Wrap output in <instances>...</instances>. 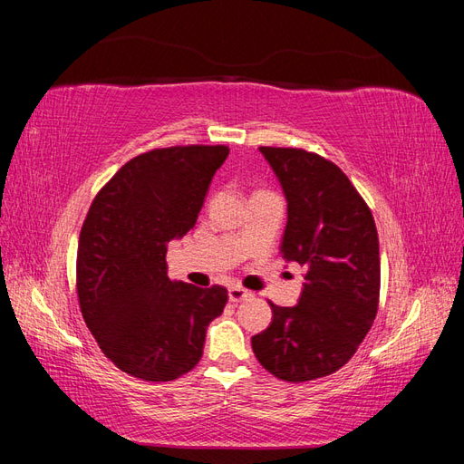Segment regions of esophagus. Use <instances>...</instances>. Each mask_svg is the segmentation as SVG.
<instances>
[{"mask_svg":"<svg viewBox=\"0 0 464 464\" xmlns=\"http://www.w3.org/2000/svg\"><path fill=\"white\" fill-rule=\"evenodd\" d=\"M249 296H251V292L246 290V288H242V286H230V288H228V300L234 302V304L242 302V300H247Z\"/></svg>","mask_w":464,"mask_h":464,"instance_id":"obj_1","label":"esophagus"}]
</instances>
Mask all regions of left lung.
Returning a JSON list of instances; mask_svg holds the SVG:
<instances>
[{"mask_svg": "<svg viewBox=\"0 0 464 464\" xmlns=\"http://www.w3.org/2000/svg\"><path fill=\"white\" fill-rule=\"evenodd\" d=\"M259 152L288 203L280 251L307 271L298 304H271V325L251 336V348L275 377L312 382L343 368L373 325L382 280L375 222L336 164L302 149Z\"/></svg>", "mask_w": 464, "mask_h": 464, "instance_id": "8db88e82", "label": "left lung"}]
</instances>
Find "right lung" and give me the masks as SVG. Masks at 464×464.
<instances>
[{"mask_svg":"<svg viewBox=\"0 0 464 464\" xmlns=\"http://www.w3.org/2000/svg\"><path fill=\"white\" fill-rule=\"evenodd\" d=\"M228 152L191 145L139 154L89 208L77 249L79 304L98 346L125 373L172 382L203 356L228 292L170 280L166 251L195 227Z\"/></svg>","mask_w":464,"mask_h":464,"instance_id":"add662e5","label":"right lung"}]
</instances>
